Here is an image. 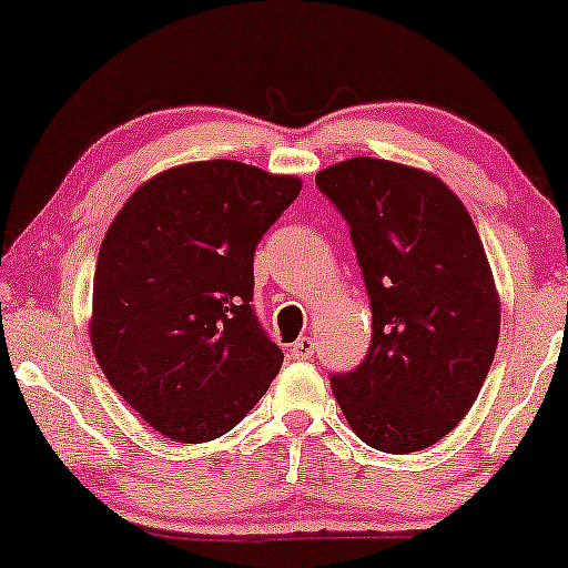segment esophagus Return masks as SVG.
Here are the masks:
<instances>
[{
	"label": "esophagus",
	"instance_id": "34e87169",
	"mask_svg": "<svg viewBox=\"0 0 568 568\" xmlns=\"http://www.w3.org/2000/svg\"><path fill=\"white\" fill-rule=\"evenodd\" d=\"M315 354V341L310 336H302L292 344V356L294 359H310Z\"/></svg>",
	"mask_w": 568,
	"mask_h": 568
}]
</instances>
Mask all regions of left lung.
I'll use <instances>...</instances> for the list:
<instances>
[{"label":"left lung","mask_w":568,"mask_h":568,"mask_svg":"<svg viewBox=\"0 0 568 568\" xmlns=\"http://www.w3.org/2000/svg\"><path fill=\"white\" fill-rule=\"evenodd\" d=\"M352 232L372 307L369 352L331 375L346 422L379 453L432 447L478 398L499 294L476 224L439 178L354 158L315 175Z\"/></svg>","instance_id":"8db88e82"}]
</instances>
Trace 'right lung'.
Returning <instances> with one entry per match:
<instances>
[{
  "label": "right lung",
  "instance_id": "1",
  "mask_svg": "<svg viewBox=\"0 0 568 568\" xmlns=\"http://www.w3.org/2000/svg\"><path fill=\"white\" fill-rule=\"evenodd\" d=\"M300 189L245 162H191L146 181L113 220L90 338L108 383L154 432L222 437L282 369L253 310V253Z\"/></svg>",
  "mask_w": 568,
  "mask_h": 568
}]
</instances>
